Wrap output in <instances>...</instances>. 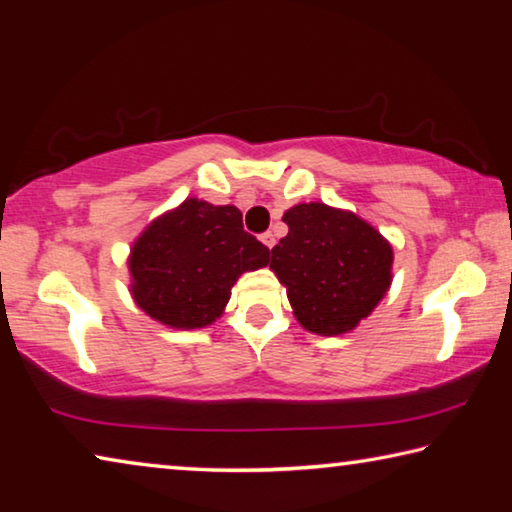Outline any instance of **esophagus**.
<instances>
[{
  "mask_svg": "<svg viewBox=\"0 0 512 512\" xmlns=\"http://www.w3.org/2000/svg\"><path fill=\"white\" fill-rule=\"evenodd\" d=\"M259 239H262V244L268 248V250H271L273 246H275V235H273V232L271 230H268V232H264V235L262 237H259Z\"/></svg>",
  "mask_w": 512,
  "mask_h": 512,
  "instance_id": "obj_1",
  "label": "esophagus"
}]
</instances>
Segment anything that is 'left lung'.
<instances>
[{
  "label": "left lung",
  "mask_w": 512,
  "mask_h": 512,
  "mask_svg": "<svg viewBox=\"0 0 512 512\" xmlns=\"http://www.w3.org/2000/svg\"><path fill=\"white\" fill-rule=\"evenodd\" d=\"M289 235L271 250V268L298 323L336 336L357 327L386 296L393 248L354 212L300 203L284 212Z\"/></svg>",
  "instance_id": "1"
}]
</instances>
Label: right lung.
Returning a JSON list of instances; mask_svg holds the SVG:
<instances>
[{
  "mask_svg": "<svg viewBox=\"0 0 512 512\" xmlns=\"http://www.w3.org/2000/svg\"><path fill=\"white\" fill-rule=\"evenodd\" d=\"M271 250L241 223L235 205L187 198L162 214L131 248L128 271L135 305L176 329L212 325L241 273L268 264Z\"/></svg>",
  "mask_w": 512,
  "mask_h": 512,
  "instance_id": "right-lung-1",
  "label": "right lung"
}]
</instances>
